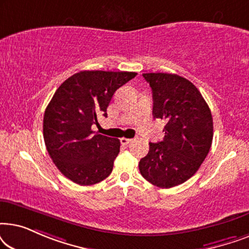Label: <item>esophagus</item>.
Segmentation results:
<instances>
[{"mask_svg":"<svg viewBox=\"0 0 249 249\" xmlns=\"http://www.w3.org/2000/svg\"><path fill=\"white\" fill-rule=\"evenodd\" d=\"M120 142H121V144L122 145H128V144H130V142H132V139H130V138H121L120 139Z\"/></svg>","mask_w":249,"mask_h":249,"instance_id":"esophagus-1","label":"esophagus"}]
</instances>
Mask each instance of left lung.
<instances>
[{
	"instance_id": "1",
	"label": "left lung",
	"mask_w": 249,
	"mask_h": 249,
	"mask_svg": "<svg viewBox=\"0 0 249 249\" xmlns=\"http://www.w3.org/2000/svg\"><path fill=\"white\" fill-rule=\"evenodd\" d=\"M153 93V115L166 121L162 142H149L139 162L144 178L160 188H171L195 175L209 154L213 119L195 85L175 73H142Z\"/></svg>"
}]
</instances>
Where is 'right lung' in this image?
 <instances>
[{"instance_id":"add662e5","label":"right lung","mask_w":249,"mask_h":249,"mask_svg":"<svg viewBox=\"0 0 249 249\" xmlns=\"http://www.w3.org/2000/svg\"><path fill=\"white\" fill-rule=\"evenodd\" d=\"M129 71L86 70L61 84L47 105L43 121L46 149L64 177L80 186L107 178L120 152L117 138L94 134L97 117L107 108L115 90L136 77Z\"/></svg>"}]
</instances>
